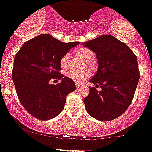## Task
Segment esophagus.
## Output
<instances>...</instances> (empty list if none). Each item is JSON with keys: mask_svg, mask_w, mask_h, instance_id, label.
<instances>
[{"mask_svg": "<svg viewBox=\"0 0 152 152\" xmlns=\"http://www.w3.org/2000/svg\"><path fill=\"white\" fill-rule=\"evenodd\" d=\"M76 88H78V89H79V88H80L82 86V85H80V84H78V83H76Z\"/></svg>", "mask_w": 152, "mask_h": 152, "instance_id": "obj_1", "label": "esophagus"}]
</instances>
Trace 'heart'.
I'll return each mask as SVG.
<instances>
[{
    "mask_svg": "<svg viewBox=\"0 0 152 152\" xmlns=\"http://www.w3.org/2000/svg\"><path fill=\"white\" fill-rule=\"evenodd\" d=\"M76 53L85 61H91L94 57V53L88 48H79L76 51ZM69 61H70V54H64L60 60V65L62 68H66L69 65ZM64 75L66 76V77L72 79L76 83H80L91 76V72L88 70H84V71H77V70L70 69V70H66Z\"/></svg>",
    "mask_w": 152,
    "mask_h": 152,
    "instance_id": "obj_1",
    "label": "heart"
}]
</instances>
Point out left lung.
I'll return each instance as SVG.
<instances>
[{
  "mask_svg": "<svg viewBox=\"0 0 152 152\" xmlns=\"http://www.w3.org/2000/svg\"><path fill=\"white\" fill-rule=\"evenodd\" d=\"M96 53L98 70L90 82L89 95L84 99L85 109L100 121L122 115L132 103L140 79L137 58L127 45L110 35L82 43ZM99 87V90H96Z\"/></svg>",
  "mask_w": 152,
  "mask_h": 152,
  "instance_id": "obj_1",
  "label": "left lung"
}]
</instances>
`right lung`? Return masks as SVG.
Instances as JSON below:
<instances>
[{
	"label": "right lung",
	"mask_w": 152,
	"mask_h": 152,
	"mask_svg": "<svg viewBox=\"0 0 152 152\" xmlns=\"http://www.w3.org/2000/svg\"><path fill=\"white\" fill-rule=\"evenodd\" d=\"M79 42L64 43L48 34L27 41L16 53L12 80L19 101L36 119L49 120L62 111L66 96L76 90L72 79L64 76L60 60ZM52 78L60 82L50 85Z\"/></svg>",
	"instance_id": "add662e5"
}]
</instances>
